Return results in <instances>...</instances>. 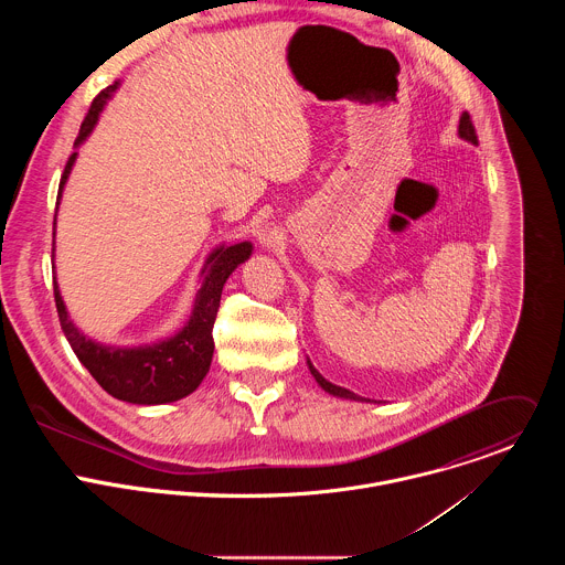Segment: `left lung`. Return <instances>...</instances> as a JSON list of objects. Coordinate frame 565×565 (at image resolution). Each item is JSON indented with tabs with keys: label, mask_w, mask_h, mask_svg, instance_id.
<instances>
[{
	"label": "left lung",
	"mask_w": 565,
	"mask_h": 565,
	"mask_svg": "<svg viewBox=\"0 0 565 565\" xmlns=\"http://www.w3.org/2000/svg\"><path fill=\"white\" fill-rule=\"evenodd\" d=\"M458 136H460L462 140L471 142V145H478L476 129H473V125H471V120H469V114H467V111L460 116V122H458ZM306 364H308V369H310L312 377L317 380V384H319L321 388H324L327 393H331V395H335V397H347V399H364V397L355 395L353 391H349V388H344V386H338V384L329 382L324 375H321V373L312 366V362H310V360H306ZM366 402H369V399H366Z\"/></svg>",
	"instance_id": "8db88e82"
}]
</instances>
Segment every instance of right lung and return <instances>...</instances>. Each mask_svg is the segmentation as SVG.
Wrapping results in <instances>:
<instances>
[{"instance_id": "right-lung-1", "label": "right lung", "mask_w": 565, "mask_h": 565, "mask_svg": "<svg viewBox=\"0 0 565 565\" xmlns=\"http://www.w3.org/2000/svg\"><path fill=\"white\" fill-rule=\"evenodd\" d=\"M116 89H118V83L109 85L92 103V109L73 142L75 151L68 156L64 174L60 179L57 203L66 185V179L75 166L77 147L89 138L107 100L116 94ZM53 236H55V221H53ZM250 255H253L250 241H241V244H221L207 255L201 268V279H199L201 286L194 297L192 315L188 319V324L172 338L158 340L151 344H140V347L100 344L87 338L73 324L68 310L64 306V299L60 295L57 281L53 279L60 327L73 353L77 355V360L83 362V366L96 377V382L109 395L122 402H131V405H145V407L177 402L190 395L192 391H196L203 377L207 375L212 364V353H214L212 329H214L223 286L227 277L234 273V268H238V264L248 262Z\"/></svg>"}]
</instances>
